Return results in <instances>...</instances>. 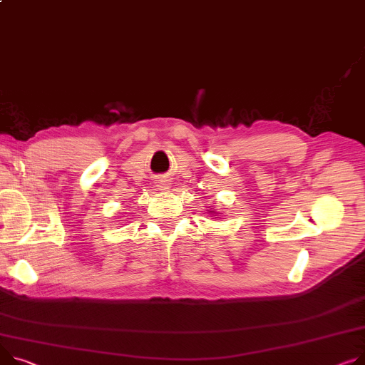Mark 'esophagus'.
<instances>
[{"label": "esophagus", "mask_w": 365, "mask_h": 365, "mask_svg": "<svg viewBox=\"0 0 365 365\" xmlns=\"http://www.w3.org/2000/svg\"><path fill=\"white\" fill-rule=\"evenodd\" d=\"M157 186L160 190H167L170 187V183L167 179H160V180H157Z\"/></svg>", "instance_id": "esophagus-1"}]
</instances>
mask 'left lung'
<instances>
[{
    "label": "left lung",
    "mask_w": 365,
    "mask_h": 365,
    "mask_svg": "<svg viewBox=\"0 0 365 365\" xmlns=\"http://www.w3.org/2000/svg\"><path fill=\"white\" fill-rule=\"evenodd\" d=\"M210 212H211V211H210Z\"/></svg>",
    "instance_id": "8db88e82"
}]
</instances>
